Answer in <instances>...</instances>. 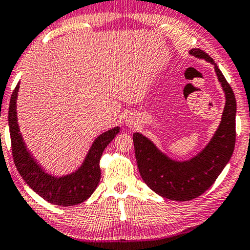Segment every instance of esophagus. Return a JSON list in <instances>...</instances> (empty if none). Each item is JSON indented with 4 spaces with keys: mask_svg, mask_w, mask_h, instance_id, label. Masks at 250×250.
Instances as JSON below:
<instances>
[{
    "mask_svg": "<svg viewBox=\"0 0 250 250\" xmlns=\"http://www.w3.org/2000/svg\"><path fill=\"white\" fill-rule=\"evenodd\" d=\"M126 122H128V120H126Z\"/></svg>",
    "mask_w": 250,
    "mask_h": 250,
    "instance_id": "34e87169",
    "label": "esophagus"
}]
</instances>
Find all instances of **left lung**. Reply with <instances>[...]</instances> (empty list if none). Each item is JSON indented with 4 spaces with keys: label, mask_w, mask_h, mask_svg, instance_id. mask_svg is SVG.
Segmentation results:
<instances>
[{
    "label": "left lung",
    "mask_w": 250,
    "mask_h": 250,
    "mask_svg": "<svg viewBox=\"0 0 250 250\" xmlns=\"http://www.w3.org/2000/svg\"><path fill=\"white\" fill-rule=\"evenodd\" d=\"M189 53L214 64L217 79L226 94L222 120L208 145L191 160L178 162L162 153L142 133L136 132L132 136L143 180L157 195L177 202H187L204 194L230 161L235 144L237 103L233 90L208 54L199 48H192Z\"/></svg>",
    "instance_id": "1"
}]
</instances>
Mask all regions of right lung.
<instances>
[{"label": "right lung", "mask_w": 250, "mask_h": 250, "mask_svg": "<svg viewBox=\"0 0 250 250\" xmlns=\"http://www.w3.org/2000/svg\"><path fill=\"white\" fill-rule=\"evenodd\" d=\"M19 83L13 90L9 105V128L11 136L12 156L17 170L26 184L44 198L46 202L59 206H72L85 202L93 194L100 184L101 168L100 160L105 147L110 144L117 133L119 126L102 133L95 139L82 167L71 174L56 178L45 173V171L24 146L23 139L17 120V96Z\"/></svg>", "instance_id": "right-lung-1"}]
</instances>
